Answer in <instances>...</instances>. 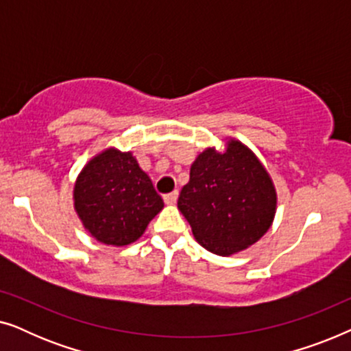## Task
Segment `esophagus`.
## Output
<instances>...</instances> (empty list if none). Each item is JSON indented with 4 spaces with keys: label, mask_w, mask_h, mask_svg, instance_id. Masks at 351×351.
I'll list each match as a JSON object with an SVG mask.
<instances>
[{
    "label": "esophagus",
    "mask_w": 351,
    "mask_h": 351,
    "mask_svg": "<svg viewBox=\"0 0 351 351\" xmlns=\"http://www.w3.org/2000/svg\"><path fill=\"white\" fill-rule=\"evenodd\" d=\"M177 198H179V191H172V193H167L165 195V203L166 204H176Z\"/></svg>",
    "instance_id": "1"
}]
</instances>
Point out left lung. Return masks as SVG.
<instances>
[{"label":"left lung","instance_id":"1","mask_svg":"<svg viewBox=\"0 0 351 351\" xmlns=\"http://www.w3.org/2000/svg\"><path fill=\"white\" fill-rule=\"evenodd\" d=\"M177 208L201 246L232 256L270 228L276 191L256 155L241 142L230 141L225 152L208 148L196 158Z\"/></svg>","mask_w":351,"mask_h":351}]
</instances>
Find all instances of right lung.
Here are the masks:
<instances>
[{"instance_id":"1","label":"right lung","mask_w":351,"mask_h":351,"mask_svg":"<svg viewBox=\"0 0 351 351\" xmlns=\"http://www.w3.org/2000/svg\"><path fill=\"white\" fill-rule=\"evenodd\" d=\"M73 198L84 228L97 241L112 246H126L141 238L150 220L165 208L132 153L114 148L84 166Z\"/></svg>"}]
</instances>
